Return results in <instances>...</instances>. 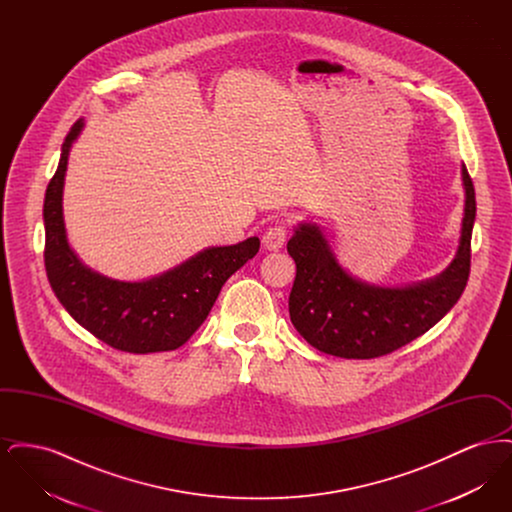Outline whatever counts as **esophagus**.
<instances>
[{
  "label": "esophagus",
  "mask_w": 512,
  "mask_h": 512,
  "mask_svg": "<svg viewBox=\"0 0 512 512\" xmlns=\"http://www.w3.org/2000/svg\"><path fill=\"white\" fill-rule=\"evenodd\" d=\"M286 238H288V228H286L284 222H280L276 226H270L265 232L263 245L267 247L268 251H278L286 244Z\"/></svg>",
  "instance_id": "esophagus-1"
}]
</instances>
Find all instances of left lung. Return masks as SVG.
<instances>
[{
  "mask_svg": "<svg viewBox=\"0 0 512 512\" xmlns=\"http://www.w3.org/2000/svg\"><path fill=\"white\" fill-rule=\"evenodd\" d=\"M464 215L459 247L438 276L407 286H378L341 267L322 228L299 222L288 242L297 267L290 293L295 330L315 349L343 359H374L411 343L459 301L470 274L476 219L472 178L461 167Z\"/></svg>",
  "mask_w": 512,
  "mask_h": 512,
  "instance_id": "left-lung-1",
  "label": "left lung"
}]
</instances>
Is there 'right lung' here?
I'll list each match as a JSON object with an SVG mask.
<instances>
[{"label":"right lung","instance_id":"1","mask_svg":"<svg viewBox=\"0 0 512 512\" xmlns=\"http://www.w3.org/2000/svg\"><path fill=\"white\" fill-rule=\"evenodd\" d=\"M86 121L78 119L44 199L46 272L67 313L98 340L128 353L172 351L192 338L213 309L224 282L259 251V238L207 247L178 267L138 282L115 280L84 265L67 238L63 188L69 153Z\"/></svg>","mask_w":512,"mask_h":512}]
</instances>
